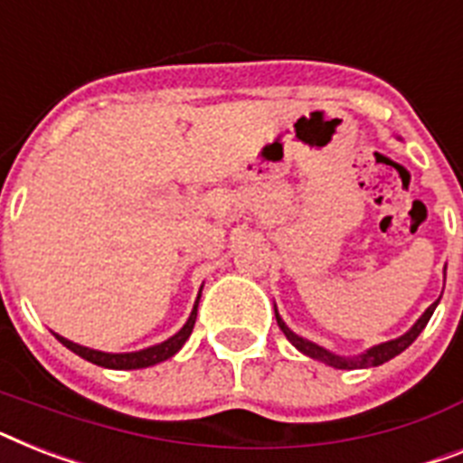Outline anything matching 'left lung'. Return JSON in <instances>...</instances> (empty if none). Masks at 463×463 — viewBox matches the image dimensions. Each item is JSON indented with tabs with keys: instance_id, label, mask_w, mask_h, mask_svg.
Segmentation results:
<instances>
[{
	"instance_id": "obj_1",
	"label": "left lung",
	"mask_w": 463,
	"mask_h": 463,
	"mask_svg": "<svg viewBox=\"0 0 463 463\" xmlns=\"http://www.w3.org/2000/svg\"><path fill=\"white\" fill-rule=\"evenodd\" d=\"M435 307H438V302L430 304V307L423 311V317H420L419 321H416L414 326L407 330V333H404V335L397 337V340L375 345V347L366 349L364 354L347 356V359H345V356L333 354V352H328L326 347H318L317 342L304 340V337H299L297 333H292V330L283 323V318L278 317V311H276V321H278V326H280V330L285 333V337H288V340H290L292 345H295V347L302 352V354L311 356V359H317V362H323V364H328V366H335V368H368V366H381V364L390 362L392 356L402 354V352H404V349H407L409 345H411V342L420 335V330L426 328L428 321H430V317H433Z\"/></svg>"
}]
</instances>
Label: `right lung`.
<instances>
[{"label": "right lung", "mask_w": 463, "mask_h": 463, "mask_svg": "<svg viewBox=\"0 0 463 463\" xmlns=\"http://www.w3.org/2000/svg\"><path fill=\"white\" fill-rule=\"evenodd\" d=\"M197 304H199V297H197V302H194V309H193V314H190V318H187V323L178 330V333H175V335L168 337V340H164L161 345L140 349V352L109 354V352H99V349H90V347H82V345H75V342L66 340V337H61V335H56V337H59V342H61V345H66L71 352H75L78 356H82L85 362L97 364V366L116 368V371L146 368V366H154V364H161V362H166V359H171V356L175 354V352H178L183 345H185V340L190 337V333H193V328H194V318H197Z\"/></svg>", "instance_id": "obj_1"}]
</instances>
